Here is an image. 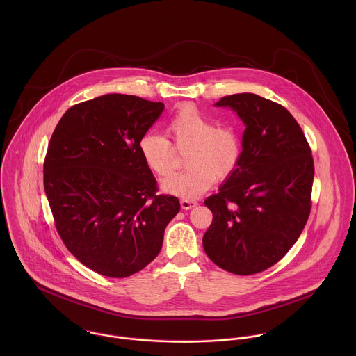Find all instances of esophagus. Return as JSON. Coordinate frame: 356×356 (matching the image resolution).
I'll use <instances>...</instances> for the list:
<instances>
[{
  "label": "esophagus",
  "mask_w": 356,
  "mask_h": 356,
  "mask_svg": "<svg viewBox=\"0 0 356 356\" xmlns=\"http://www.w3.org/2000/svg\"><path fill=\"white\" fill-rule=\"evenodd\" d=\"M196 205H197V202H195V200H188V199H182L181 200L182 209H191V208H193Z\"/></svg>",
  "instance_id": "1"
}]
</instances>
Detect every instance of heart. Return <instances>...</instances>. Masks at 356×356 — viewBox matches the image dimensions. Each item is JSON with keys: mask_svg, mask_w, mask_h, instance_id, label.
Returning <instances> with one entry per match:
<instances>
[{"mask_svg": "<svg viewBox=\"0 0 356 356\" xmlns=\"http://www.w3.org/2000/svg\"><path fill=\"white\" fill-rule=\"evenodd\" d=\"M165 133L172 145L185 151L184 171L161 181L165 193L195 199L202 196L216 181L230 178L243 157V141L238 131L226 124H215L213 119L195 105H182L165 123ZM170 141L154 133H147L138 143L145 165L157 175L172 168L174 151Z\"/></svg>", "mask_w": 356, "mask_h": 356, "instance_id": "obj_1", "label": "heart"}]
</instances>
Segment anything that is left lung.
I'll list each match as a JSON object with an SVG mask.
<instances>
[{"instance_id":"obj_1","label":"left lung","mask_w":356,"mask_h":356,"mask_svg":"<svg viewBox=\"0 0 356 356\" xmlns=\"http://www.w3.org/2000/svg\"><path fill=\"white\" fill-rule=\"evenodd\" d=\"M245 124L237 171L205 199L213 219L204 251L220 268L251 275L280 261L300 237L311 211L314 160L291 112L252 93L222 97Z\"/></svg>"}]
</instances>
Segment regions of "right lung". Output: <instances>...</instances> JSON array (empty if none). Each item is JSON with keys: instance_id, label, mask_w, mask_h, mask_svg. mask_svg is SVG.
<instances>
[{"instance_id": "1", "label": "right lung", "mask_w": 356, "mask_h": 356, "mask_svg": "<svg viewBox=\"0 0 356 356\" xmlns=\"http://www.w3.org/2000/svg\"><path fill=\"white\" fill-rule=\"evenodd\" d=\"M163 102L105 95L71 106L44 163V188L67 250L90 270L129 277L159 254L179 200L156 195L138 143Z\"/></svg>"}]
</instances>
